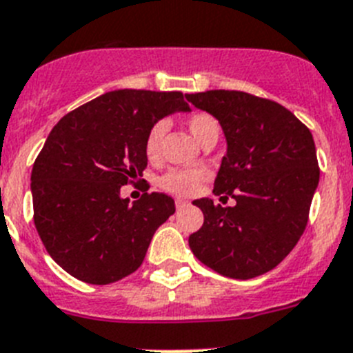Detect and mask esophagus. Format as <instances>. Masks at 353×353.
<instances>
[{"mask_svg": "<svg viewBox=\"0 0 353 353\" xmlns=\"http://www.w3.org/2000/svg\"><path fill=\"white\" fill-rule=\"evenodd\" d=\"M190 206L188 201H183V199H176V208L177 210H183V208Z\"/></svg>", "mask_w": 353, "mask_h": 353, "instance_id": "obj_1", "label": "esophagus"}]
</instances>
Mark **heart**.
I'll list each match as a JSON object with an SVG mask.
<instances>
[{
    "label": "heart",
    "mask_w": 353,
    "mask_h": 353,
    "mask_svg": "<svg viewBox=\"0 0 353 353\" xmlns=\"http://www.w3.org/2000/svg\"><path fill=\"white\" fill-rule=\"evenodd\" d=\"M186 128L192 133L195 140L199 143H206L208 140H219L220 134V124L219 121L210 115L206 112H197L192 113L188 119H186ZM165 133H167V124L165 122H156L152 125L149 133L145 137V156L151 161L161 156V147H163V139ZM208 177V172L204 168H176V170H170V172L165 174L161 179H159V185L161 188L170 192L174 195H192L195 194L201 186V183Z\"/></svg>",
    "instance_id": "1"
}]
</instances>
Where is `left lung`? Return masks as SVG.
<instances>
[{"label":"left lung","instance_id":"8db88e82","mask_svg":"<svg viewBox=\"0 0 353 353\" xmlns=\"http://www.w3.org/2000/svg\"><path fill=\"white\" fill-rule=\"evenodd\" d=\"M186 99L222 125L228 154L213 194L236 201L228 208L211 199L194 201L204 223L190 234V249L225 277L266 274L293 250L307 225L320 181L311 131L283 104L247 92L208 90L186 94Z\"/></svg>","mask_w":353,"mask_h":353}]
</instances>
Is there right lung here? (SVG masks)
Returning <instances> with one entry per match:
<instances>
[{
  "label": "right lung",
  "mask_w": 353,
  "mask_h": 353,
  "mask_svg": "<svg viewBox=\"0 0 353 353\" xmlns=\"http://www.w3.org/2000/svg\"><path fill=\"white\" fill-rule=\"evenodd\" d=\"M188 110L181 92L124 88L72 110L51 130L32 170L33 222L67 274L110 284L139 270L176 204L158 192L130 204L121 186L145 170L152 125Z\"/></svg>",
  "instance_id": "1"
}]
</instances>
